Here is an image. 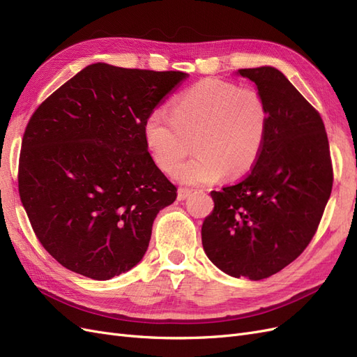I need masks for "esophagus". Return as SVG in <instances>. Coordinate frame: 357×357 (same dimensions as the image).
Returning <instances> with one entry per match:
<instances>
[{
    "mask_svg": "<svg viewBox=\"0 0 357 357\" xmlns=\"http://www.w3.org/2000/svg\"><path fill=\"white\" fill-rule=\"evenodd\" d=\"M190 195H192V190H190V189H186V188H180V189H178V192H177V198H178V201L186 199V198H189Z\"/></svg>",
    "mask_w": 357,
    "mask_h": 357,
    "instance_id": "1",
    "label": "esophagus"
}]
</instances>
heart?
I'll list each match as a JSON object with an SVG mask.
<instances>
[{"instance_id":"1","label":"heart","mask_w":357,"mask_h":357,"mask_svg":"<svg viewBox=\"0 0 357 357\" xmlns=\"http://www.w3.org/2000/svg\"><path fill=\"white\" fill-rule=\"evenodd\" d=\"M269 110L262 93L220 79H202L180 93L172 114L162 107L144 121V143L156 167L172 172L194 143L197 156L176 171L189 185L247 174L261 155Z\"/></svg>"}]
</instances>
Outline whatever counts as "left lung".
<instances>
[{
	"label": "left lung",
	"mask_w": 357,
	"mask_h": 357,
	"mask_svg": "<svg viewBox=\"0 0 357 357\" xmlns=\"http://www.w3.org/2000/svg\"><path fill=\"white\" fill-rule=\"evenodd\" d=\"M269 110L265 144L255 167L232 186L213 190L202 223L210 261L232 277L262 280L305 250L331 197L333 169L319 112L283 73L243 68Z\"/></svg>",
	"instance_id": "obj_1"
}]
</instances>
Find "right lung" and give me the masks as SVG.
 Masks as SVG:
<instances>
[{
  "label": "right lung",
  "instance_id": "1",
  "mask_svg": "<svg viewBox=\"0 0 357 357\" xmlns=\"http://www.w3.org/2000/svg\"><path fill=\"white\" fill-rule=\"evenodd\" d=\"M186 77L92 63L32 113L19 195L41 245L70 271L110 280L143 259L156 214L177 198L143 125Z\"/></svg>",
  "mask_w": 357,
  "mask_h": 357
}]
</instances>
